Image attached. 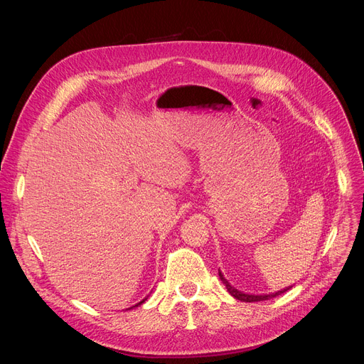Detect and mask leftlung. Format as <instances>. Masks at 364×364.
<instances>
[{
	"mask_svg": "<svg viewBox=\"0 0 364 364\" xmlns=\"http://www.w3.org/2000/svg\"><path fill=\"white\" fill-rule=\"evenodd\" d=\"M218 274H220V279H221V282L225 284V288H227V291H228V294H230L232 296H235L236 299H239V301H243V302H258V301H265V299H270V298H274V296H277V295H282V294H284L286 291H289L292 286H289V288H286V289H282V291H277V292H274V294H265V295H251V294H245V292H242V291H237L236 288H233V286L227 282V279L223 276V273L218 270Z\"/></svg>",
	"mask_w": 364,
	"mask_h": 364,
	"instance_id": "8db88e82",
	"label": "left lung"
}]
</instances>
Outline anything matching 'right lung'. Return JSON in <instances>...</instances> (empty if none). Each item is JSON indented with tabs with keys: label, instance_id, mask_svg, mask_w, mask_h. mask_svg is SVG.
<instances>
[{
	"label": "right lung",
	"instance_id": "1",
	"mask_svg": "<svg viewBox=\"0 0 364 364\" xmlns=\"http://www.w3.org/2000/svg\"><path fill=\"white\" fill-rule=\"evenodd\" d=\"M146 299H147V298H144V299H143V301H140V302H139V304H136V305H134V307H139V305H141V304H143V302H144V301H146ZM134 307H131V309H134ZM131 309H128V310H131Z\"/></svg>",
	"mask_w": 364,
	"mask_h": 364
}]
</instances>
